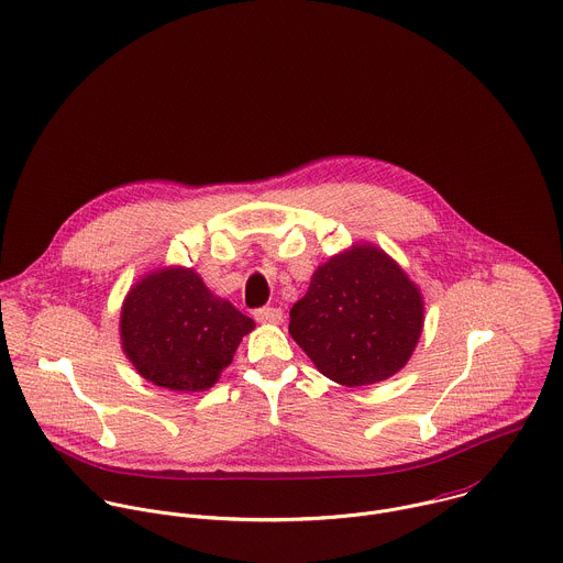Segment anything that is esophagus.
I'll return each mask as SVG.
<instances>
[{"instance_id":"obj_1","label":"esophagus","mask_w":563,"mask_h":563,"mask_svg":"<svg viewBox=\"0 0 563 563\" xmlns=\"http://www.w3.org/2000/svg\"><path fill=\"white\" fill-rule=\"evenodd\" d=\"M254 320L263 324H280L283 322V311L276 307H263L254 311Z\"/></svg>"}]
</instances>
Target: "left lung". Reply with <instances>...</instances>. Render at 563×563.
Instances as JSON below:
<instances>
[{"label":"left lung","mask_w":563,"mask_h":563,"mask_svg":"<svg viewBox=\"0 0 563 563\" xmlns=\"http://www.w3.org/2000/svg\"><path fill=\"white\" fill-rule=\"evenodd\" d=\"M423 329V300L377 247H353L318 267L289 311V333L318 371L349 388L393 377Z\"/></svg>","instance_id":"8db88e82"}]
</instances>
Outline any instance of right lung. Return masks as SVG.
Segmentation results:
<instances>
[{"label": "right lung", "mask_w": 563, "mask_h": 563, "mask_svg": "<svg viewBox=\"0 0 563 563\" xmlns=\"http://www.w3.org/2000/svg\"><path fill=\"white\" fill-rule=\"evenodd\" d=\"M252 329V318L212 296L192 269L181 267L142 278L120 316L122 349L135 371L177 393L210 388Z\"/></svg>", "instance_id": "1"}]
</instances>
